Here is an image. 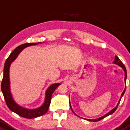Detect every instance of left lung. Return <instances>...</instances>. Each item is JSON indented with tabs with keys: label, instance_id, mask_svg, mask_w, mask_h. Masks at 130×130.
Wrapping results in <instances>:
<instances>
[{
	"label": "left lung",
	"instance_id": "1",
	"mask_svg": "<svg viewBox=\"0 0 130 130\" xmlns=\"http://www.w3.org/2000/svg\"><path fill=\"white\" fill-rule=\"evenodd\" d=\"M113 63L116 64V65H118V66H120V67H122V69L123 70L124 72H125V79H125V85H126V77H127V72H126V68H125V65H124V64L122 62V61H121L120 60V58H118L117 56H116V55H115V58H114V61H113ZM125 91H126V86H125V89H124V91H123V92H122V94H121V97H120V98L119 101H118V102L117 105H116V107H115V108H113V109L111 110L110 111H109V112H108V113H107L106 114H105V115H104V116L98 118H95V119H87V118H84V119L86 120H88V121H90V122H98V121L101 120L103 119V118H104L105 117H106L109 116V115H111V114L113 113V112H115V110H116V109H117L118 105V104H119L120 102V100H121V99H122V97H123V94H125ZM70 106L71 110H72V111L73 112V113L74 114H75V115H76V116L79 117V116H78V115H77L75 113V112H74V111H73V110L72 107V106H71V104H70ZM81 118H82V117H81Z\"/></svg>",
	"mask_w": 130,
	"mask_h": 130
}]
</instances>
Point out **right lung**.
<instances>
[{
  "mask_svg": "<svg viewBox=\"0 0 130 130\" xmlns=\"http://www.w3.org/2000/svg\"><path fill=\"white\" fill-rule=\"evenodd\" d=\"M42 42L36 43H26L19 45L10 54L5 63L4 68V76L1 84V90L4 95V99L6 102L7 105L9 109L12 112H15L22 117L26 118H34L42 116L46 113L49 109L50 104L52 99V95L56 89V88L61 85V83H54L51 85L45 91V99L44 103L41 106L34 109H29L24 108L16 103L13 98L12 92L10 91V81L9 70L12 63L17 58L18 55L24 49L27 47L32 46L41 44Z\"/></svg>",
  "mask_w": 130,
  "mask_h": 130,
  "instance_id": "1",
  "label": "right lung"
}]
</instances>
